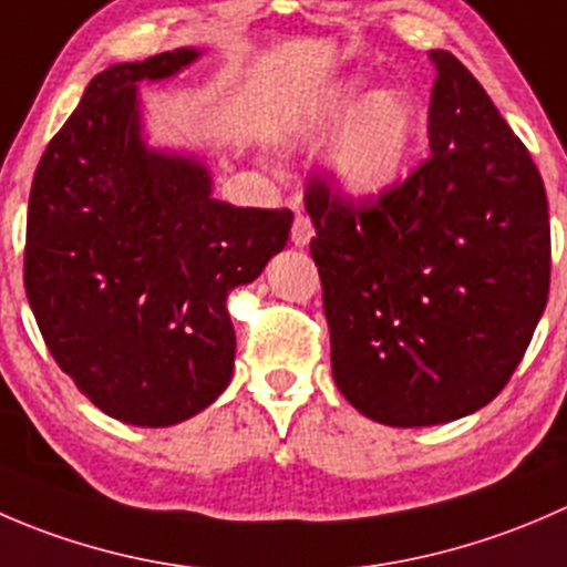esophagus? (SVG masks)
<instances>
[{
	"label": "esophagus",
	"mask_w": 567,
	"mask_h": 567,
	"mask_svg": "<svg viewBox=\"0 0 567 567\" xmlns=\"http://www.w3.org/2000/svg\"><path fill=\"white\" fill-rule=\"evenodd\" d=\"M311 237H313L311 220H308L306 212L297 209L295 223H291V243H295V248H306V245L311 243Z\"/></svg>",
	"instance_id": "obj_1"
}]
</instances>
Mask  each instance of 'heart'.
<instances>
[{
  "label": "heart",
  "mask_w": 567,
  "mask_h": 567,
  "mask_svg": "<svg viewBox=\"0 0 567 567\" xmlns=\"http://www.w3.org/2000/svg\"><path fill=\"white\" fill-rule=\"evenodd\" d=\"M419 128L422 117L411 95L394 87L367 95L361 80H333L317 87L297 115L302 143H322L333 134L330 182L358 204H372L402 182Z\"/></svg>",
  "instance_id": "b5f03b06"
}]
</instances>
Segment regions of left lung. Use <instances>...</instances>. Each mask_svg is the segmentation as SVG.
<instances>
[{
	"label": "left lung",
	"instance_id": "1",
	"mask_svg": "<svg viewBox=\"0 0 567 567\" xmlns=\"http://www.w3.org/2000/svg\"><path fill=\"white\" fill-rule=\"evenodd\" d=\"M430 159L374 206L306 187L333 380L389 427L485 408L548 300L551 228L529 151L455 54L435 49Z\"/></svg>",
	"mask_w": 567,
	"mask_h": 567
}]
</instances>
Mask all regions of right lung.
Listing matches in <instances>:
<instances>
[{
    "label": "right lung",
    "instance_id": "add662e5",
    "mask_svg": "<svg viewBox=\"0 0 567 567\" xmlns=\"http://www.w3.org/2000/svg\"><path fill=\"white\" fill-rule=\"evenodd\" d=\"M198 58L184 47L93 76L32 178L24 289L43 341L99 411L137 427L226 391V300L281 254L295 217L217 200L198 156L148 145L137 85Z\"/></svg>",
    "mask_w": 567,
    "mask_h": 567
}]
</instances>
